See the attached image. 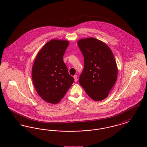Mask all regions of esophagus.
<instances>
[{"label":"esophagus","instance_id":"34e87169","mask_svg":"<svg viewBox=\"0 0 147 147\" xmlns=\"http://www.w3.org/2000/svg\"><path fill=\"white\" fill-rule=\"evenodd\" d=\"M74 80H75V82H76L77 80H78V76L77 75H74Z\"/></svg>","mask_w":147,"mask_h":147}]
</instances>
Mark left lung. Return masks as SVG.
I'll return each mask as SVG.
<instances>
[{
	"label": "left lung",
	"instance_id": "1",
	"mask_svg": "<svg viewBox=\"0 0 147 147\" xmlns=\"http://www.w3.org/2000/svg\"><path fill=\"white\" fill-rule=\"evenodd\" d=\"M78 45L84 56L83 71L79 83L96 101L106 98L115 83L118 68L111 49L94 38L81 39Z\"/></svg>",
	"mask_w": 147,
	"mask_h": 147
}]
</instances>
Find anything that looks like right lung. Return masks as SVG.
<instances>
[{
  "label": "right lung",
  "instance_id": "obj_1",
  "mask_svg": "<svg viewBox=\"0 0 147 147\" xmlns=\"http://www.w3.org/2000/svg\"><path fill=\"white\" fill-rule=\"evenodd\" d=\"M69 42L51 40L38 52L32 67V80L39 96L46 102L57 104L74 82L63 57Z\"/></svg>",
  "mask_w": 147,
  "mask_h": 147
}]
</instances>
